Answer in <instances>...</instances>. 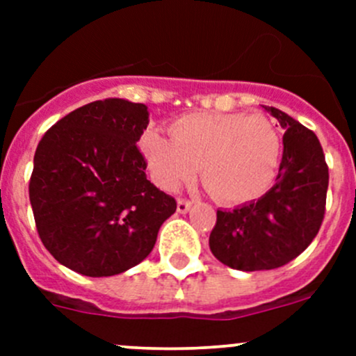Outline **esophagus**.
Here are the masks:
<instances>
[{"mask_svg":"<svg viewBox=\"0 0 356 356\" xmlns=\"http://www.w3.org/2000/svg\"><path fill=\"white\" fill-rule=\"evenodd\" d=\"M193 203L189 200H184V198H179L177 200V211L179 213H188L189 210H191Z\"/></svg>","mask_w":356,"mask_h":356,"instance_id":"esophagus-1","label":"esophagus"}]
</instances>
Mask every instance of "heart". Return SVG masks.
<instances>
[{
    "label": "heart",
    "instance_id": "obj_1",
    "mask_svg": "<svg viewBox=\"0 0 356 356\" xmlns=\"http://www.w3.org/2000/svg\"><path fill=\"white\" fill-rule=\"evenodd\" d=\"M167 136L149 129L141 152L153 179L175 191L198 172L218 203L239 204L264 195L274 182L282 141L268 118L245 113H189Z\"/></svg>",
    "mask_w": 356,
    "mask_h": 356
}]
</instances>
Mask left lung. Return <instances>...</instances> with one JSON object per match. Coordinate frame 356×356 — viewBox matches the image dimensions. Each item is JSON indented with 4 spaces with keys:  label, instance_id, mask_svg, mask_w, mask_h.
I'll return each instance as SVG.
<instances>
[{
    "label": "left lung",
    "instance_id": "1",
    "mask_svg": "<svg viewBox=\"0 0 356 356\" xmlns=\"http://www.w3.org/2000/svg\"><path fill=\"white\" fill-rule=\"evenodd\" d=\"M261 108L284 129L275 184L257 201L217 210L210 250L236 270H270L294 260L314 241L324 220L329 168L317 136L284 111Z\"/></svg>",
    "mask_w": 356,
    "mask_h": 356
}]
</instances>
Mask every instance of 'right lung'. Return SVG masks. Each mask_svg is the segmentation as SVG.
Here are the masks:
<instances>
[{
	"mask_svg": "<svg viewBox=\"0 0 356 356\" xmlns=\"http://www.w3.org/2000/svg\"><path fill=\"white\" fill-rule=\"evenodd\" d=\"M148 106L106 98L70 111L39 141L29 198L46 250L70 270L110 277L141 264L177 208L146 179L136 143Z\"/></svg>",
	"mask_w": 356,
	"mask_h": 356,
	"instance_id": "obj_1",
	"label": "right lung"
}]
</instances>
